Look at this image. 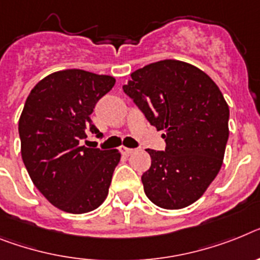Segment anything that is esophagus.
Returning a JSON list of instances; mask_svg holds the SVG:
<instances>
[{"instance_id":"obj_1","label":"esophagus","mask_w":260,"mask_h":260,"mask_svg":"<svg viewBox=\"0 0 260 260\" xmlns=\"http://www.w3.org/2000/svg\"><path fill=\"white\" fill-rule=\"evenodd\" d=\"M120 152L123 154H131V153H134L135 149H132V148H126V147H121L120 148Z\"/></svg>"}]
</instances>
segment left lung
<instances>
[{
    "label": "left lung",
    "mask_w": 260,
    "mask_h": 260,
    "mask_svg": "<svg viewBox=\"0 0 260 260\" xmlns=\"http://www.w3.org/2000/svg\"><path fill=\"white\" fill-rule=\"evenodd\" d=\"M123 86L167 148L147 149L150 168L141 176L154 205L176 210L202 197L217 177L229 139V106L208 74L190 63L165 59L131 74Z\"/></svg>",
    "instance_id": "1"
}]
</instances>
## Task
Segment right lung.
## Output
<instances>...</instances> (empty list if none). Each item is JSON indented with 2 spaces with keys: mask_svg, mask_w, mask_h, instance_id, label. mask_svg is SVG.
Returning <instances> with one entry per match:
<instances>
[{
  "mask_svg": "<svg viewBox=\"0 0 260 260\" xmlns=\"http://www.w3.org/2000/svg\"><path fill=\"white\" fill-rule=\"evenodd\" d=\"M115 82L110 75L62 70L37 83L26 99L18 121L23 164L46 200L66 213L95 210L108 196L121 154L79 141L88 132L102 136L89 115Z\"/></svg>",
  "mask_w": 260,
  "mask_h": 260,
  "instance_id": "obj_1",
  "label": "right lung"
}]
</instances>
